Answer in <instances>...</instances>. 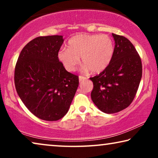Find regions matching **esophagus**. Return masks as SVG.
Listing matches in <instances>:
<instances>
[{
    "label": "esophagus",
    "instance_id": "1",
    "mask_svg": "<svg viewBox=\"0 0 158 158\" xmlns=\"http://www.w3.org/2000/svg\"><path fill=\"white\" fill-rule=\"evenodd\" d=\"M87 79L85 77H83V76H79V82H82L83 81H85V80Z\"/></svg>",
    "mask_w": 158,
    "mask_h": 158
}]
</instances>
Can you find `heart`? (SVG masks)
Returning a JSON list of instances; mask_svg holds the SVG:
<instances>
[{
  "instance_id": "obj_1",
  "label": "heart",
  "mask_w": 158,
  "mask_h": 158,
  "mask_svg": "<svg viewBox=\"0 0 158 158\" xmlns=\"http://www.w3.org/2000/svg\"><path fill=\"white\" fill-rule=\"evenodd\" d=\"M68 49L58 52V59L69 72H73L81 61L83 70L100 73L113 59L115 44L112 39L102 34H77L69 40Z\"/></svg>"
}]
</instances>
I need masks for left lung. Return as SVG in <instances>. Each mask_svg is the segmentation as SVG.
Instances as JSON below:
<instances>
[{
    "label": "left lung",
    "instance_id": "1",
    "mask_svg": "<svg viewBox=\"0 0 158 158\" xmlns=\"http://www.w3.org/2000/svg\"><path fill=\"white\" fill-rule=\"evenodd\" d=\"M115 51L111 63L100 74L90 77L94 83L91 99L106 114L122 111L131 104L142 75V62L128 39L112 34Z\"/></svg>",
    "mask_w": 158,
    "mask_h": 158
}]
</instances>
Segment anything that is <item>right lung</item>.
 <instances>
[{"label":"right lung","instance_id":"1","mask_svg":"<svg viewBox=\"0 0 158 158\" xmlns=\"http://www.w3.org/2000/svg\"><path fill=\"white\" fill-rule=\"evenodd\" d=\"M63 36H40L21 50L14 73L19 98L36 117L57 121L68 113L78 87V77L58 59Z\"/></svg>","mask_w":158,"mask_h":158}]
</instances>
